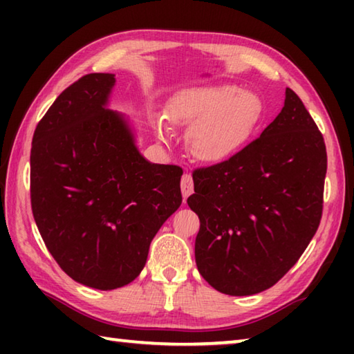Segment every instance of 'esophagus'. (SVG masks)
<instances>
[{"label":"esophagus","instance_id":"1","mask_svg":"<svg viewBox=\"0 0 354 354\" xmlns=\"http://www.w3.org/2000/svg\"><path fill=\"white\" fill-rule=\"evenodd\" d=\"M181 192H183L184 200L189 198V196L194 194V179H192L190 173H184L181 178Z\"/></svg>","mask_w":354,"mask_h":354}]
</instances>
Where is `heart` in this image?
<instances>
[{"label":"heart","mask_w":354,"mask_h":354,"mask_svg":"<svg viewBox=\"0 0 354 354\" xmlns=\"http://www.w3.org/2000/svg\"><path fill=\"white\" fill-rule=\"evenodd\" d=\"M262 103L256 93L232 84L190 87L170 100L167 122L187 127L189 153L203 164H221L231 159L253 134L261 120ZM159 140L169 142V127L154 118Z\"/></svg>","instance_id":"b5f03b06"}]
</instances>
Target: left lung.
Segmentation results:
<instances>
[{"mask_svg":"<svg viewBox=\"0 0 354 354\" xmlns=\"http://www.w3.org/2000/svg\"><path fill=\"white\" fill-rule=\"evenodd\" d=\"M326 176L323 136L298 95L259 139L226 162L194 173L189 207L200 218L198 272L232 297L270 289L295 266L319 227Z\"/></svg>","mask_w":354,"mask_h":354,"instance_id":"1","label":"left lung"}]
</instances>
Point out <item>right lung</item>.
Returning <instances> with one entry per match:
<instances>
[{
	"label": "right lung",
	"instance_id": "obj_1",
	"mask_svg": "<svg viewBox=\"0 0 354 354\" xmlns=\"http://www.w3.org/2000/svg\"><path fill=\"white\" fill-rule=\"evenodd\" d=\"M115 75L91 73L59 95L35 128L31 205L48 251L76 283L129 284L181 206L176 165L151 164L131 120L109 109Z\"/></svg>",
	"mask_w": 354,
	"mask_h": 354
}]
</instances>
